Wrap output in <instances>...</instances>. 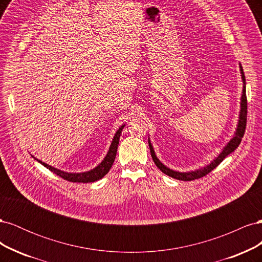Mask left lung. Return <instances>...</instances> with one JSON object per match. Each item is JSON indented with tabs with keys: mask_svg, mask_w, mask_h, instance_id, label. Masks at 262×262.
Instances as JSON below:
<instances>
[{
	"mask_svg": "<svg viewBox=\"0 0 262 262\" xmlns=\"http://www.w3.org/2000/svg\"><path fill=\"white\" fill-rule=\"evenodd\" d=\"M239 71H241V76H242V81H243V92H242V96H241V110H239V117H238V122H237V126L233 138L227 142V144L222 149V152L214 158V160L208 164L204 167L198 168L194 170H190V171H176L168 168L167 166H165L160 160H158L155 150L153 148L152 143H150V140L148 138V146L150 150V155H152L153 161L155 165L158 167V169H161L165 175H167L171 178H175L178 180H184V181H190V180H194L198 178H201L203 176L207 175L210 171H212L214 168L217 167V166L225 160V157L228 156L231 153H233L234 150L238 147L242 142V138L244 137L245 129H246V121H247V98H246V78L245 74L243 71V67L239 63Z\"/></svg>",
	"mask_w": 262,
	"mask_h": 262,
	"instance_id": "left-lung-1",
	"label": "left lung"
}]
</instances>
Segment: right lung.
<instances>
[{"label": "right lung", "instance_id": "add662e5", "mask_svg": "<svg viewBox=\"0 0 262 262\" xmlns=\"http://www.w3.org/2000/svg\"><path fill=\"white\" fill-rule=\"evenodd\" d=\"M125 124H122L120 128H119L116 132V134L114 136V139L112 141V144L109 146L108 152L106 154V156L104 157V160H102L96 167L89 170V171H83V172H68V171H63L61 169H58L53 167L51 165H48L43 163L42 161H39L38 158L34 157L35 160L40 163L42 166H45L46 168H48L50 171H52L55 175H58L59 177L66 179L68 181H72V182H83V184H87V182H94V181H97L99 179H101L104 177L106 173L110 170L112 168V166L115 162V158H116V154H117V148H118V144H119V139H120V134L122 129L124 128Z\"/></svg>", "mask_w": 262, "mask_h": 262}]
</instances>
